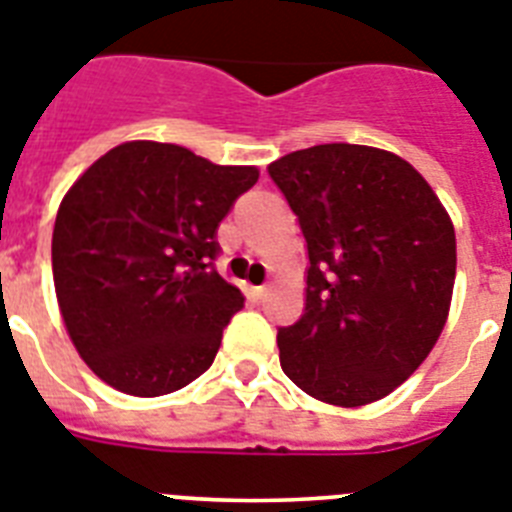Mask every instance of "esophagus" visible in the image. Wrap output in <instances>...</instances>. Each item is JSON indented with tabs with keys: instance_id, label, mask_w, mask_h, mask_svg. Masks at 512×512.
I'll return each mask as SVG.
<instances>
[{
	"instance_id": "1",
	"label": "esophagus",
	"mask_w": 512,
	"mask_h": 512,
	"mask_svg": "<svg viewBox=\"0 0 512 512\" xmlns=\"http://www.w3.org/2000/svg\"><path fill=\"white\" fill-rule=\"evenodd\" d=\"M268 291H270V286H257L255 299H265V296H268Z\"/></svg>"
}]
</instances>
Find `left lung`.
<instances>
[{
	"mask_svg": "<svg viewBox=\"0 0 512 512\" xmlns=\"http://www.w3.org/2000/svg\"><path fill=\"white\" fill-rule=\"evenodd\" d=\"M307 239L304 315L278 330L281 367L330 406L393 393L435 349L455 283V229L390 150L328 143L268 166Z\"/></svg>",
	"mask_w": 512,
	"mask_h": 512,
	"instance_id": "left-lung-1",
	"label": "left lung"
}]
</instances>
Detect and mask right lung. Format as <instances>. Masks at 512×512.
<instances>
[{
    "label": "right lung",
    "mask_w": 512,
    "mask_h": 512,
    "mask_svg": "<svg viewBox=\"0 0 512 512\" xmlns=\"http://www.w3.org/2000/svg\"><path fill=\"white\" fill-rule=\"evenodd\" d=\"M192 150L130 140L77 176L59 205L51 268L64 328L106 385L156 398L213 364L242 291L213 270L216 229L257 182Z\"/></svg>",
    "instance_id": "add662e5"
}]
</instances>
